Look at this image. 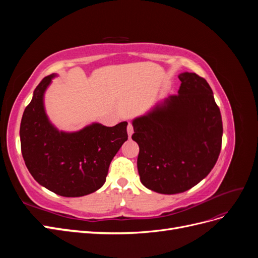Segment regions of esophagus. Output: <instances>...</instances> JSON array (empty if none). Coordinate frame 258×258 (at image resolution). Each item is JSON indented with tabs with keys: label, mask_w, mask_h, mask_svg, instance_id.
Returning a JSON list of instances; mask_svg holds the SVG:
<instances>
[{
	"label": "esophagus",
	"mask_w": 258,
	"mask_h": 258,
	"mask_svg": "<svg viewBox=\"0 0 258 258\" xmlns=\"http://www.w3.org/2000/svg\"><path fill=\"white\" fill-rule=\"evenodd\" d=\"M127 132H128V136H129V138L132 136V134H134V126H132V124L129 122V124H128V127H127Z\"/></svg>",
	"instance_id": "esophagus-1"
}]
</instances>
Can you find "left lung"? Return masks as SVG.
Instances as JSON below:
<instances>
[{"instance_id": "8db88e82", "label": "left lung", "mask_w": 258, "mask_h": 258, "mask_svg": "<svg viewBox=\"0 0 258 258\" xmlns=\"http://www.w3.org/2000/svg\"><path fill=\"white\" fill-rule=\"evenodd\" d=\"M178 79L177 95L132 121L140 179L165 195L197 185L215 166L222 147V116L210 85L196 73Z\"/></svg>"}]
</instances>
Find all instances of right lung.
I'll use <instances>...</instances> for the list:
<instances>
[{
    "label": "right lung",
    "mask_w": 258,
    "mask_h": 258,
    "mask_svg": "<svg viewBox=\"0 0 258 258\" xmlns=\"http://www.w3.org/2000/svg\"><path fill=\"white\" fill-rule=\"evenodd\" d=\"M54 76L44 77L23 112L22 157L38 184L60 196L82 197L105 183L112 159L128 139V122L114 127L96 122L72 134L58 131L48 120L43 102Z\"/></svg>",
    "instance_id": "add662e5"
}]
</instances>
